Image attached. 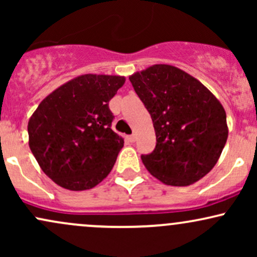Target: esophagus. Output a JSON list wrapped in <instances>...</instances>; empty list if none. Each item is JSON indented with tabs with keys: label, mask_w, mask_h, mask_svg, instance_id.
I'll return each instance as SVG.
<instances>
[{
	"label": "esophagus",
	"mask_w": 257,
	"mask_h": 257,
	"mask_svg": "<svg viewBox=\"0 0 257 257\" xmlns=\"http://www.w3.org/2000/svg\"><path fill=\"white\" fill-rule=\"evenodd\" d=\"M126 140H128L129 143H134V141L137 140V137H135V135H128V137H126Z\"/></svg>",
	"instance_id": "34e87169"
}]
</instances>
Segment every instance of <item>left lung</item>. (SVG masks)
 <instances>
[{
  "label": "left lung",
  "instance_id": "obj_1",
  "mask_svg": "<svg viewBox=\"0 0 257 257\" xmlns=\"http://www.w3.org/2000/svg\"><path fill=\"white\" fill-rule=\"evenodd\" d=\"M151 114L156 149L143 155L151 175L169 186H188L210 172L228 137L226 112L198 79L167 64L129 76Z\"/></svg>",
  "mask_w": 257,
  "mask_h": 257
}]
</instances>
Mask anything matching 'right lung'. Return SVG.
<instances>
[{"label":"right lung","mask_w":257,"mask_h":257,"mask_svg":"<svg viewBox=\"0 0 257 257\" xmlns=\"http://www.w3.org/2000/svg\"><path fill=\"white\" fill-rule=\"evenodd\" d=\"M124 82V76H78L53 90L32 113L29 146L60 187L89 190L110 174L124 140L111 129L108 101Z\"/></svg>","instance_id":"right-lung-1"}]
</instances>
